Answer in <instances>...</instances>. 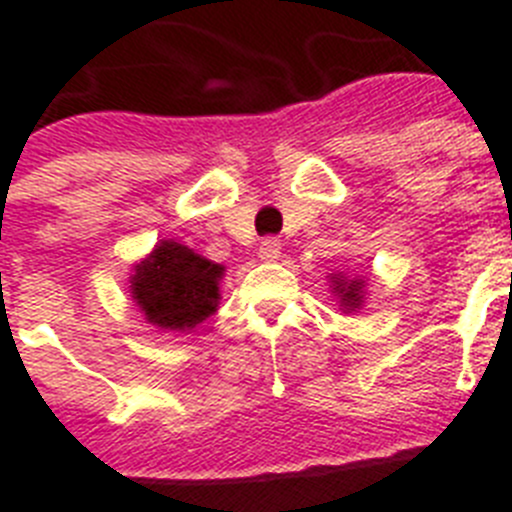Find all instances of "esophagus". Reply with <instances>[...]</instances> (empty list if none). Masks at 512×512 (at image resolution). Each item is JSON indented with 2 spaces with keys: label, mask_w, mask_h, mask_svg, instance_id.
Here are the masks:
<instances>
[{
  "label": "esophagus",
  "mask_w": 512,
  "mask_h": 512,
  "mask_svg": "<svg viewBox=\"0 0 512 512\" xmlns=\"http://www.w3.org/2000/svg\"><path fill=\"white\" fill-rule=\"evenodd\" d=\"M257 255H260V260H265V263H276L278 257H281V242L270 236V239H265V242L260 244V252H257Z\"/></svg>",
  "instance_id": "1"
}]
</instances>
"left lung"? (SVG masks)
<instances>
[{"label": "left lung", "instance_id": "1", "mask_svg": "<svg viewBox=\"0 0 512 512\" xmlns=\"http://www.w3.org/2000/svg\"><path fill=\"white\" fill-rule=\"evenodd\" d=\"M330 291L336 296L338 307L349 315L359 312L367 302V281L362 276H346V273H330Z\"/></svg>", "mask_w": 512, "mask_h": 512}]
</instances>
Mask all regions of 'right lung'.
<instances>
[{
  "label": "right lung",
  "instance_id": "add662e5",
  "mask_svg": "<svg viewBox=\"0 0 512 512\" xmlns=\"http://www.w3.org/2000/svg\"><path fill=\"white\" fill-rule=\"evenodd\" d=\"M223 265L187 244L161 239L130 270V294L145 322L161 330H195L221 302Z\"/></svg>",
  "mask_w": 512,
  "mask_h": 512
}]
</instances>
